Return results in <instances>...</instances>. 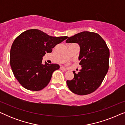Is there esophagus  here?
I'll list each match as a JSON object with an SVG mask.
<instances>
[{
    "label": "esophagus",
    "instance_id": "obj_1",
    "mask_svg": "<svg viewBox=\"0 0 125 125\" xmlns=\"http://www.w3.org/2000/svg\"><path fill=\"white\" fill-rule=\"evenodd\" d=\"M60 69L61 70H62V71H66L68 70L67 69H66V68H65L64 67H63V66H61Z\"/></svg>",
    "mask_w": 125,
    "mask_h": 125
}]
</instances>
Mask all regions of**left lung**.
<instances>
[{
    "label": "left lung",
    "mask_w": 125,
    "mask_h": 125,
    "mask_svg": "<svg viewBox=\"0 0 125 125\" xmlns=\"http://www.w3.org/2000/svg\"><path fill=\"white\" fill-rule=\"evenodd\" d=\"M66 42L77 43L80 51L78 60L81 69L74 78L67 80L71 91L86 95L94 92L101 84L109 69V49L103 39L94 32L83 31L68 37Z\"/></svg>",
    "instance_id": "8db88e82"
}]
</instances>
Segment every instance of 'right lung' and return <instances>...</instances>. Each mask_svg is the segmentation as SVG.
<instances>
[{
    "label": "right lung",
    "instance_id": "add662e5",
    "mask_svg": "<svg viewBox=\"0 0 125 125\" xmlns=\"http://www.w3.org/2000/svg\"><path fill=\"white\" fill-rule=\"evenodd\" d=\"M67 36L53 37L42 31H25L15 39L10 51V65L20 84L27 89L39 91L48 84L53 72L59 65L42 64V57L52 52Z\"/></svg>",
    "mask_w": 125,
    "mask_h": 125
}]
</instances>
